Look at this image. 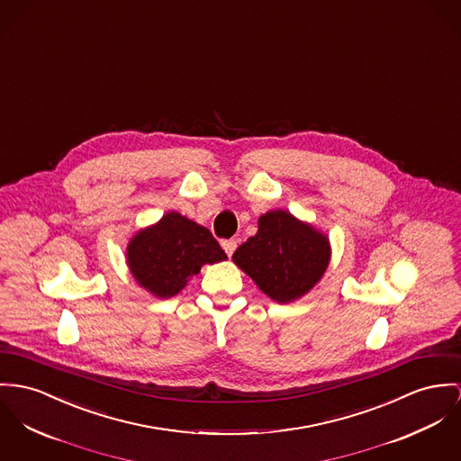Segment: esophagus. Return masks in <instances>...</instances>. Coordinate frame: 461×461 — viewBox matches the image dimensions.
<instances>
[{"mask_svg": "<svg viewBox=\"0 0 461 461\" xmlns=\"http://www.w3.org/2000/svg\"><path fill=\"white\" fill-rule=\"evenodd\" d=\"M221 246H222V249H224V252L228 254V256H231L233 252H235V249H237V240H222L221 242Z\"/></svg>", "mask_w": 461, "mask_h": 461, "instance_id": "1", "label": "esophagus"}]
</instances>
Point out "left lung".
Masks as SVG:
<instances>
[{
    "mask_svg": "<svg viewBox=\"0 0 461 461\" xmlns=\"http://www.w3.org/2000/svg\"><path fill=\"white\" fill-rule=\"evenodd\" d=\"M233 261L279 303L309 293L330 263L324 233L285 211L263 213L258 233L235 250Z\"/></svg>",
    "mask_w": 461,
    "mask_h": 461,
    "instance_id": "left-lung-1",
    "label": "left lung"
}]
</instances>
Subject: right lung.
Instances as JSON below:
<instances>
[{
	"instance_id": "obj_1",
	"label": "right lung",
	"mask_w": 461,
	"mask_h": 461,
	"mask_svg": "<svg viewBox=\"0 0 461 461\" xmlns=\"http://www.w3.org/2000/svg\"><path fill=\"white\" fill-rule=\"evenodd\" d=\"M126 258L137 283L158 298H170L205 263L226 259V252L207 228L168 212L130 240Z\"/></svg>"
}]
</instances>
